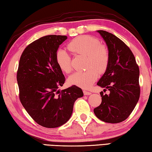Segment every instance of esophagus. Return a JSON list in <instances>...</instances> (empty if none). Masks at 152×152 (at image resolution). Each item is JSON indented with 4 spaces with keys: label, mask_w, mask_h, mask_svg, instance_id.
Masks as SVG:
<instances>
[{
    "label": "esophagus",
    "mask_w": 152,
    "mask_h": 152,
    "mask_svg": "<svg viewBox=\"0 0 152 152\" xmlns=\"http://www.w3.org/2000/svg\"><path fill=\"white\" fill-rule=\"evenodd\" d=\"M83 94H84V95H91V92H90L88 91H83Z\"/></svg>",
    "instance_id": "obj_1"
}]
</instances>
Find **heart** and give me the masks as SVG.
<instances>
[{"mask_svg": "<svg viewBox=\"0 0 152 152\" xmlns=\"http://www.w3.org/2000/svg\"><path fill=\"white\" fill-rule=\"evenodd\" d=\"M68 49L77 56L86 57L84 69L82 72H76L68 79L70 84L82 88H88L97 80L99 73L107 71L110 62V52L107 47L101 44L99 39L93 36H80L72 39ZM56 60L60 69L65 73L72 71L71 58L63 49L56 52Z\"/></svg>", "mask_w": 152, "mask_h": 152, "instance_id": "heart-1", "label": "heart"}]
</instances>
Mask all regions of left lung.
<instances>
[{
    "mask_svg": "<svg viewBox=\"0 0 152 152\" xmlns=\"http://www.w3.org/2000/svg\"><path fill=\"white\" fill-rule=\"evenodd\" d=\"M110 52L107 71L97 85L107 89L110 94L100 92L102 103L94 109L100 120L110 124L125 121L134 109L140 96L139 68L130 49L113 34L97 31Z\"/></svg>",
    "mask_w": 152,
    "mask_h": 152,
    "instance_id": "left-lung-1",
    "label": "left lung"
}]
</instances>
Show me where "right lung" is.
<instances>
[{
    "label": "right lung",
    "instance_id": "obj_1",
    "mask_svg": "<svg viewBox=\"0 0 152 152\" xmlns=\"http://www.w3.org/2000/svg\"><path fill=\"white\" fill-rule=\"evenodd\" d=\"M66 36L49 35L29 44L20 58L17 71L20 101L37 124L54 128L66 124L72 113L74 103L83 95L72 86L58 91L65 77L56 60L59 47Z\"/></svg>",
    "mask_w": 152,
    "mask_h": 152
}]
</instances>
